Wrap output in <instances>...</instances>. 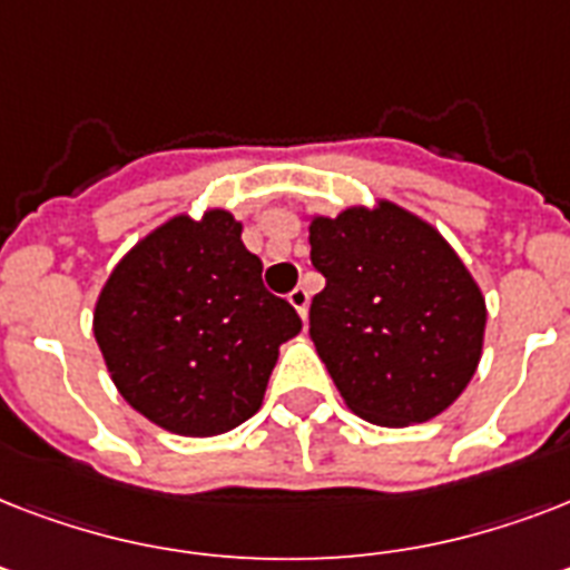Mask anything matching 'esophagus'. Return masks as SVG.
Wrapping results in <instances>:
<instances>
[{"instance_id": "34e87169", "label": "esophagus", "mask_w": 570, "mask_h": 570, "mask_svg": "<svg viewBox=\"0 0 570 570\" xmlns=\"http://www.w3.org/2000/svg\"><path fill=\"white\" fill-rule=\"evenodd\" d=\"M289 304H293L295 311L302 320H307V307H311V293L304 289V286H295L293 293H289Z\"/></svg>"}]
</instances>
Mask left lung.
<instances>
[{
	"label": "left lung",
	"mask_w": 570,
	"mask_h": 570,
	"mask_svg": "<svg viewBox=\"0 0 570 570\" xmlns=\"http://www.w3.org/2000/svg\"><path fill=\"white\" fill-rule=\"evenodd\" d=\"M307 222L325 277L311 340L348 411L390 429L443 414L482 357L476 277L438 227L384 197Z\"/></svg>",
	"instance_id": "8db88e82"
}]
</instances>
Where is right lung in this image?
<instances>
[{"label":"right lung","mask_w":570,"mask_h":570,"mask_svg":"<svg viewBox=\"0 0 570 570\" xmlns=\"http://www.w3.org/2000/svg\"><path fill=\"white\" fill-rule=\"evenodd\" d=\"M263 263L222 206L180 213L118 259L94 304V340L138 414L183 438H213L263 405L298 313L263 289Z\"/></svg>","instance_id":"add662e5"}]
</instances>
